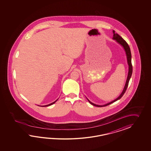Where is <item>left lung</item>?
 <instances>
[{
    "instance_id": "8db88e82",
    "label": "left lung",
    "mask_w": 151,
    "mask_h": 151,
    "mask_svg": "<svg viewBox=\"0 0 151 151\" xmlns=\"http://www.w3.org/2000/svg\"><path fill=\"white\" fill-rule=\"evenodd\" d=\"M113 39L115 40L116 42H117L118 44H119L120 45H122L123 48H124L125 51L126 55V57H127V63L128 65V76H127V80L126 81L125 85L124 86V88L123 89L122 92L120 94V95L116 99L114 100H113L112 101L110 102V103H107L105 105H96L94 103H92L91 101H90L87 98V99L88 100V101H89V103L92 105L93 106H97V107H104V106H107L109 104H112V103L115 102L116 101L120 99L122 96L124 94V93H125L126 91L127 90V88L128 87V83H129V81L130 80V78L131 77L132 74V70H133V68H132V65L131 63V50H130V48L128 46V44L126 42L125 40L122 39V37H121L119 35H118L117 33H115V31L113 30Z\"/></svg>"
}]
</instances>
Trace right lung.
I'll use <instances>...</instances> for the list:
<instances>
[{
	"label": "right lung",
	"instance_id": "add662e5",
	"mask_svg": "<svg viewBox=\"0 0 151 151\" xmlns=\"http://www.w3.org/2000/svg\"><path fill=\"white\" fill-rule=\"evenodd\" d=\"M58 100V99L57 100H55V101H54V102H53V103H51V104H48V105H45V106H42V107H46V106H50V105H53V104H55V102H56V101H57V100Z\"/></svg>",
	"mask_w": 151,
	"mask_h": 151
}]
</instances>
